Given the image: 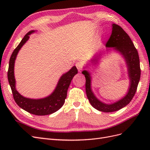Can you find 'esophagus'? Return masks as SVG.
Masks as SVG:
<instances>
[{
  "instance_id": "34e87169",
  "label": "esophagus",
  "mask_w": 150,
  "mask_h": 150,
  "mask_svg": "<svg viewBox=\"0 0 150 150\" xmlns=\"http://www.w3.org/2000/svg\"><path fill=\"white\" fill-rule=\"evenodd\" d=\"M76 66L77 67V68H78V69L79 71V70H81L82 69V67H83V66L82 64H81L80 62H77L76 64Z\"/></svg>"
}]
</instances>
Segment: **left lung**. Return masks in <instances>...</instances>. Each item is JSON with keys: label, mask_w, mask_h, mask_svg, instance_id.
<instances>
[{"label": "left lung", "mask_w": 150, "mask_h": 150, "mask_svg": "<svg viewBox=\"0 0 150 150\" xmlns=\"http://www.w3.org/2000/svg\"><path fill=\"white\" fill-rule=\"evenodd\" d=\"M107 48H113L120 52L124 57L129 79V88L125 96L120 100L111 104L103 103L96 97L91 89V73L84 70L82 73L86 78V92L89 101L92 106L97 110L105 112L116 111L125 107L132 100L137 91L140 79L141 69L139 58L137 49L131 40L129 36L118 25L112 24V33L106 44ZM110 50V49H109ZM103 52H100L92 59L91 61L93 65H97L99 62Z\"/></svg>", "instance_id": "left-lung-1"}]
</instances>
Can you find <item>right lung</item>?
I'll use <instances>...</instances> for the list:
<instances>
[{"label": "right lung", "mask_w": 150, "mask_h": 150, "mask_svg": "<svg viewBox=\"0 0 150 150\" xmlns=\"http://www.w3.org/2000/svg\"><path fill=\"white\" fill-rule=\"evenodd\" d=\"M35 30H30L22 39L19 44L13 51L10 58L7 72L8 81L9 83L13 97L17 105L24 110L33 115L38 116L48 115L55 112L63 106L67 97V91L73 77L78 74V69L73 66L66 73L62 74L59 80L54 91L49 96L41 99H30L24 97L16 88L14 76V64L17 54L22 46L29 39V35Z\"/></svg>", "instance_id": "1"}]
</instances>
